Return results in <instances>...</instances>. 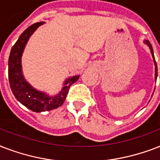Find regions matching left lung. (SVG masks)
I'll list each match as a JSON object with an SVG mask.
<instances>
[{"mask_svg":"<svg viewBox=\"0 0 160 160\" xmlns=\"http://www.w3.org/2000/svg\"><path fill=\"white\" fill-rule=\"evenodd\" d=\"M145 43H147V45L150 48V51H151V53H152V56H153V61H154V64H155V79L157 78V76H158V68H157V63H156V61L154 59V56H153V48H152V46H151L150 42H148V41H146Z\"/></svg>","mask_w":160,"mask_h":160,"instance_id":"left-lung-1","label":"left lung"}]
</instances>
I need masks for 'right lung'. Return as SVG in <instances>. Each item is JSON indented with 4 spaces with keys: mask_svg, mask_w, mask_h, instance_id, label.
Wrapping results in <instances>:
<instances>
[{
    "mask_svg": "<svg viewBox=\"0 0 160 160\" xmlns=\"http://www.w3.org/2000/svg\"><path fill=\"white\" fill-rule=\"evenodd\" d=\"M42 24L43 22H36L25 30L12 47L8 61V78L10 87L14 96L21 103L37 112L50 111L62 106L66 99L71 85L79 78V76H74L68 79L60 93L54 97H48L42 92L37 91L26 82L22 72L21 58L31 35Z\"/></svg>",
    "mask_w": 160,
    "mask_h": 160,
    "instance_id": "add662e5",
    "label": "right lung"
}]
</instances>
